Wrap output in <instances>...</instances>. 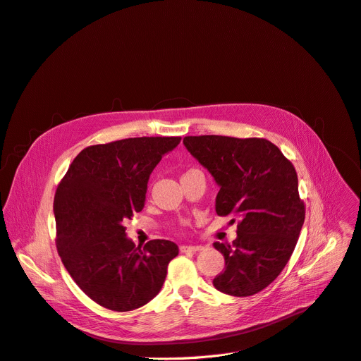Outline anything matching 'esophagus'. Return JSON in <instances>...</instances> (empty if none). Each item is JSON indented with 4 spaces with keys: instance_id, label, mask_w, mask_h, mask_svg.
Here are the masks:
<instances>
[{
    "instance_id": "esophagus-1",
    "label": "esophagus",
    "mask_w": 361,
    "mask_h": 361,
    "mask_svg": "<svg viewBox=\"0 0 361 361\" xmlns=\"http://www.w3.org/2000/svg\"><path fill=\"white\" fill-rule=\"evenodd\" d=\"M203 246H199V245H183L180 246V250L181 252H199V250H202Z\"/></svg>"
}]
</instances>
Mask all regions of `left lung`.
<instances>
[{
	"label": "left lung",
	"mask_w": 361,
	"mask_h": 361,
	"mask_svg": "<svg viewBox=\"0 0 361 361\" xmlns=\"http://www.w3.org/2000/svg\"><path fill=\"white\" fill-rule=\"evenodd\" d=\"M183 143L219 185L216 214L239 218L233 245L214 243L226 259L215 289L231 296L261 292L286 267L305 219L292 162L265 138L189 135Z\"/></svg>",
	"instance_id": "8db88e82"
}]
</instances>
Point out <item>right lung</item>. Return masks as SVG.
I'll use <instances>...</instances> for the list:
<instances>
[{
    "label": "right lung",
    "mask_w": 361,
    "mask_h": 361,
    "mask_svg": "<svg viewBox=\"0 0 361 361\" xmlns=\"http://www.w3.org/2000/svg\"><path fill=\"white\" fill-rule=\"evenodd\" d=\"M181 137H135L85 147L54 196L56 246L75 283L99 305L131 311L159 293L178 246L154 239L142 249L123 223L145 207L147 181Z\"/></svg>",
    "instance_id": "1"
}]
</instances>
